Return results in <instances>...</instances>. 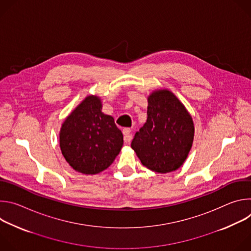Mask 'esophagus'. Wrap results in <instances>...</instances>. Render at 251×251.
I'll list each match as a JSON object with an SVG mask.
<instances>
[{
    "instance_id": "obj_1",
    "label": "esophagus",
    "mask_w": 251,
    "mask_h": 251,
    "mask_svg": "<svg viewBox=\"0 0 251 251\" xmlns=\"http://www.w3.org/2000/svg\"><path fill=\"white\" fill-rule=\"evenodd\" d=\"M123 135H124V142L126 144L131 142L132 140V133H131V129L130 128H124L123 129Z\"/></svg>"
}]
</instances>
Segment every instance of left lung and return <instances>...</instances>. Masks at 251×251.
I'll return each instance as SVG.
<instances>
[{"label": "left lung", "instance_id": "1", "mask_svg": "<svg viewBox=\"0 0 251 251\" xmlns=\"http://www.w3.org/2000/svg\"><path fill=\"white\" fill-rule=\"evenodd\" d=\"M147 115L146 123L132 140V149L151 171H176L184 164L193 145L195 127L191 115L169 90H158L149 96Z\"/></svg>", "mask_w": 251, "mask_h": 251}]
</instances>
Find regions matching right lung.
Here are the masks:
<instances>
[{"mask_svg":"<svg viewBox=\"0 0 251 251\" xmlns=\"http://www.w3.org/2000/svg\"><path fill=\"white\" fill-rule=\"evenodd\" d=\"M97 96H87L63 122L61 153L75 171L94 175L108 168L123 146V134L113 117L101 112Z\"/></svg>","mask_w":251,"mask_h":251,"instance_id":"add662e5","label":"right lung"}]
</instances>
